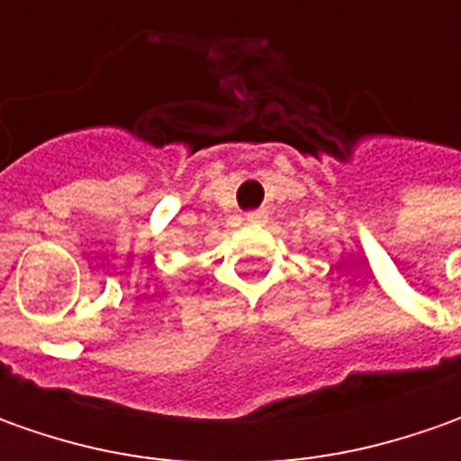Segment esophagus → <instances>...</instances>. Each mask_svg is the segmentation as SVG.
I'll use <instances>...</instances> for the list:
<instances>
[{
	"label": "esophagus",
	"mask_w": 461,
	"mask_h": 461,
	"mask_svg": "<svg viewBox=\"0 0 461 461\" xmlns=\"http://www.w3.org/2000/svg\"><path fill=\"white\" fill-rule=\"evenodd\" d=\"M246 221L251 222V225H261V222H267V212L264 210H254V212L246 215Z\"/></svg>",
	"instance_id": "34e87169"
}]
</instances>
